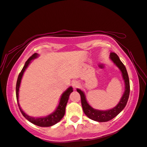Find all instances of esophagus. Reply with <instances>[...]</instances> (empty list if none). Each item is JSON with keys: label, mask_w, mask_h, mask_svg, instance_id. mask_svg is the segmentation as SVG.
Segmentation results:
<instances>
[{"label": "esophagus", "mask_w": 147, "mask_h": 147, "mask_svg": "<svg viewBox=\"0 0 147 147\" xmlns=\"http://www.w3.org/2000/svg\"><path fill=\"white\" fill-rule=\"evenodd\" d=\"M72 86H73V88L74 89H76L80 86V83L77 81H74L72 83Z\"/></svg>", "instance_id": "1"}]
</instances>
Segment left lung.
<instances>
[{
	"mask_svg": "<svg viewBox=\"0 0 147 147\" xmlns=\"http://www.w3.org/2000/svg\"><path fill=\"white\" fill-rule=\"evenodd\" d=\"M109 56H110V59L115 64V65L120 69L124 81V84H125L124 93L117 105L112 109L105 111L94 109L87 102L85 94L84 92L79 89H76V91L80 94L81 103L84 113L89 119L98 122H107L115 117L126 106L129 98V94H130V82H129L128 74L125 66L120 60L117 54L115 53H111Z\"/></svg>",
	"mask_w": 147,
	"mask_h": 147,
	"instance_id": "1",
	"label": "left lung"
}]
</instances>
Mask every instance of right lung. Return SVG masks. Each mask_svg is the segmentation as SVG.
Instances as JSON below:
<instances>
[{"instance_id": "add662e5", "label": "right lung", "mask_w": 147, "mask_h": 147, "mask_svg": "<svg viewBox=\"0 0 147 147\" xmlns=\"http://www.w3.org/2000/svg\"><path fill=\"white\" fill-rule=\"evenodd\" d=\"M38 56V54L37 53H34L33 55L30 57L28 59V60L26 61L25 64L23 67V69H22L21 73H19L18 78H17V84H16V97L17 100V104H18L19 108L20 111H21V113L23 114V115L25 117L27 120L30 122V123H33L35 125L41 126V127H49V126H51L54 125V124H56L57 123L61 120V119L65 115V107L67 103L70 94L73 91V88L72 87H69V88L67 89V90L62 94L61 96L60 100H59V102L58 107L55 111L53 113L50 114V115H47L46 117H32L27 115L23 111V109H21L20 107L19 103V87L20 84H21V79L23 75L24 74V72L25 71L27 67L28 66V65L30 63L32 59L36 58Z\"/></svg>"}]
</instances>
